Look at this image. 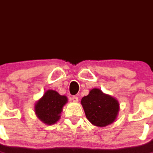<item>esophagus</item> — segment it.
<instances>
[{
	"label": "esophagus",
	"mask_w": 153,
	"mask_h": 153,
	"mask_svg": "<svg viewBox=\"0 0 153 153\" xmlns=\"http://www.w3.org/2000/svg\"><path fill=\"white\" fill-rule=\"evenodd\" d=\"M72 101L74 102H78V98L77 96H73L72 97Z\"/></svg>",
	"instance_id": "obj_1"
}]
</instances>
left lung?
I'll return each instance as SVG.
<instances>
[{
	"label": "left lung",
	"instance_id": "8db88e82",
	"mask_svg": "<svg viewBox=\"0 0 153 153\" xmlns=\"http://www.w3.org/2000/svg\"><path fill=\"white\" fill-rule=\"evenodd\" d=\"M86 118L95 126L105 127L116 119L119 111L118 100L102 92L99 88H93L89 94L81 101Z\"/></svg>",
	"mask_w": 153,
	"mask_h": 153
}]
</instances>
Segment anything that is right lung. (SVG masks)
Listing matches in <instances>:
<instances>
[{
  "label": "right lung",
  "mask_w": 153,
  "mask_h": 153,
  "mask_svg": "<svg viewBox=\"0 0 153 153\" xmlns=\"http://www.w3.org/2000/svg\"><path fill=\"white\" fill-rule=\"evenodd\" d=\"M67 102L65 95H61L54 90H48L34 105L35 114L45 124L53 125L59 120L62 108Z\"/></svg>",
  "instance_id": "right-lung-1"
}]
</instances>
